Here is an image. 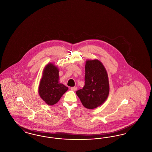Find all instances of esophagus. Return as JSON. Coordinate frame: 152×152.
I'll return each instance as SVG.
<instances>
[{
  "mask_svg": "<svg viewBox=\"0 0 152 152\" xmlns=\"http://www.w3.org/2000/svg\"><path fill=\"white\" fill-rule=\"evenodd\" d=\"M77 88L76 87H73L71 88V89L72 91H76V90H77Z\"/></svg>",
  "mask_w": 152,
  "mask_h": 152,
  "instance_id": "1",
  "label": "esophagus"
}]
</instances>
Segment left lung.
I'll list each match as a JSON object with an SVG mask.
<instances>
[{
  "mask_svg": "<svg viewBox=\"0 0 152 152\" xmlns=\"http://www.w3.org/2000/svg\"><path fill=\"white\" fill-rule=\"evenodd\" d=\"M85 69V86L76 93L82 104L92 109L107 100L109 92L108 77L104 65L97 60H87Z\"/></svg>",
  "mask_w": 152,
  "mask_h": 152,
  "instance_id": "obj_1",
  "label": "left lung"
}]
</instances>
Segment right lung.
Listing matches in <instances>:
<instances>
[{
    "mask_svg": "<svg viewBox=\"0 0 152 152\" xmlns=\"http://www.w3.org/2000/svg\"><path fill=\"white\" fill-rule=\"evenodd\" d=\"M68 88L58 83V70L52 64L46 65L39 87L40 97L48 105L57 103Z\"/></svg>",
    "mask_w": 152,
    "mask_h": 152,
    "instance_id": "obj_1",
    "label": "right lung"
}]
</instances>
